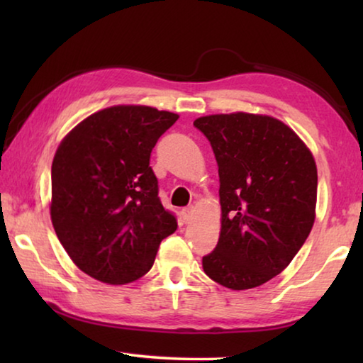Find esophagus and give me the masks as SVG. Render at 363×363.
Returning a JSON list of instances; mask_svg holds the SVG:
<instances>
[{
	"mask_svg": "<svg viewBox=\"0 0 363 363\" xmlns=\"http://www.w3.org/2000/svg\"><path fill=\"white\" fill-rule=\"evenodd\" d=\"M192 216H194V206L184 208V210H182V219H184V223H190V220H192Z\"/></svg>",
	"mask_w": 363,
	"mask_h": 363,
	"instance_id": "1",
	"label": "esophagus"
}]
</instances>
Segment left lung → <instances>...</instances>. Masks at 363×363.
<instances>
[{"instance_id": "left-lung-1", "label": "left lung", "mask_w": 363, "mask_h": 363, "mask_svg": "<svg viewBox=\"0 0 363 363\" xmlns=\"http://www.w3.org/2000/svg\"><path fill=\"white\" fill-rule=\"evenodd\" d=\"M219 168V242L205 274L230 290L266 284L303 247L315 219L317 167L291 128L272 116H201Z\"/></svg>"}]
</instances>
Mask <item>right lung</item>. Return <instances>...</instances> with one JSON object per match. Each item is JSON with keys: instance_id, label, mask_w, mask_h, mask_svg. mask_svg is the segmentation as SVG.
Returning <instances> with one entry per match:
<instances>
[{"instance_id": "obj_1", "label": "right lung", "mask_w": 363, "mask_h": 363, "mask_svg": "<svg viewBox=\"0 0 363 363\" xmlns=\"http://www.w3.org/2000/svg\"><path fill=\"white\" fill-rule=\"evenodd\" d=\"M179 118L145 106H115L83 120L52 160L51 219L84 274L125 285L149 272L163 238L177 229L164 210L150 153Z\"/></svg>"}]
</instances>
